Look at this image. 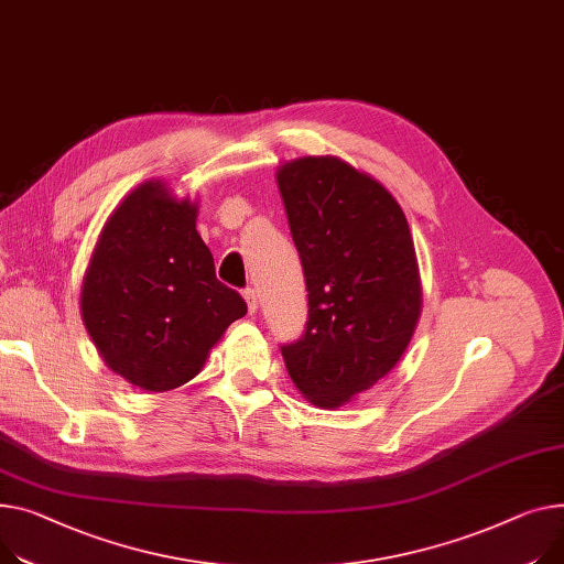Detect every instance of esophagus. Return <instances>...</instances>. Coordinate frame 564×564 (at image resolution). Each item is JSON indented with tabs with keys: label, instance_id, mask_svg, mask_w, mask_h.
<instances>
[{
	"label": "esophagus",
	"instance_id": "34e87169",
	"mask_svg": "<svg viewBox=\"0 0 564 564\" xmlns=\"http://www.w3.org/2000/svg\"><path fill=\"white\" fill-rule=\"evenodd\" d=\"M242 296H245V302H247L249 313H256V311H258V296H256V290H253V288H245V290H242Z\"/></svg>",
	"mask_w": 564,
	"mask_h": 564
}]
</instances>
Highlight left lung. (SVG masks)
I'll return each mask as SVG.
<instances>
[{"mask_svg": "<svg viewBox=\"0 0 564 564\" xmlns=\"http://www.w3.org/2000/svg\"><path fill=\"white\" fill-rule=\"evenodd\" d=\"M276 178L308 290L304 335L281 354L311 403L340 408L410 343L422 308L415 247L394 197L340 159H299Z\"/></svg>", "mask_w": 564, "mask_h": 564, "instance_id": "1", "label": "left lung"}]
</instances>
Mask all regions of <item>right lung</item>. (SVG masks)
<instances>
[{
    "instance_id": "add662e5",
    "label": "right lung",
    "mask_w": 564,
    "mask_h": 564,
    "mask_svg": "<svg viewBox=\"0 0 564 564\" xmlns=\"http://www.w3.org/2000/svg\"><path fill=\"white\" fill-rule=\"evenodd\" d=\"M195 217L197 206L172 199L159 181L138 185L108 217L84 279L82 313L104 362L149 392L195 379L247 313L217 281Z\"/></svg>"
}]
</instances>
